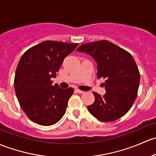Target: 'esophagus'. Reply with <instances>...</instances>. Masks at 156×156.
<instances>
[{
	"mask_svg": "<svg viewBox=\"0 0 156 156\" xmlns=\"http://www.w3.org/2000/svg\"><path fill=\"white\" fill-rule=\"evenodd\" d=\"M75 91H76L77 93H80V94H83V93L85 92L84 91H82V90H80V89H75Z\"/></svg>",
	"mask_w": 156,
	"mask_h": 156,
	"instance_id": "obj_1",
	"label": "esophagus"
}]
</instances>
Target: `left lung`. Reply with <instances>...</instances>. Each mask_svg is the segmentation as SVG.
<instances>
[{
	"instance_id": "1",
	"label": "left lung",
	"mask_w": 156,
	"mask_h": 156,
	"mask_svg": "<svg viewBox=\"0 0 156 156\" xmlns=\"http://www.w3.org/2000/svg\"><path fill=\"white\" fill-rule=\"evenodd\" d=\"M77 52L90 55L97 63V77L105 79L104 96L93 92L94 102L88 106L89 113L102 122H113L128 113L137 95L140 72L134 58L108 41L87 43Z\"/></svg>"
}]
</instances>
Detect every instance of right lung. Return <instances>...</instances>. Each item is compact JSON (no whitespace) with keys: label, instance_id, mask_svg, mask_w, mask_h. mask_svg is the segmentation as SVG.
I'll use <instances>...</instances> for the list:
<instances>
[{"label":"right lung","instance_id":"add662e5","mask_svg":"<svg viewBox=\"0 0 156 156\" xmlns=\"http://www.w3.org/2000/svg\"><path fill=\"white\" fill-rule=\"evenodd\" d=\"M78 43L47 41L32 46L19 60L14 87L21 108L31 121L49 126L59 121L66 112L73 88L63 89L52 85L64 59Z\"/></svg>","mask_w":156,"mask_h":156}]
</instances>
